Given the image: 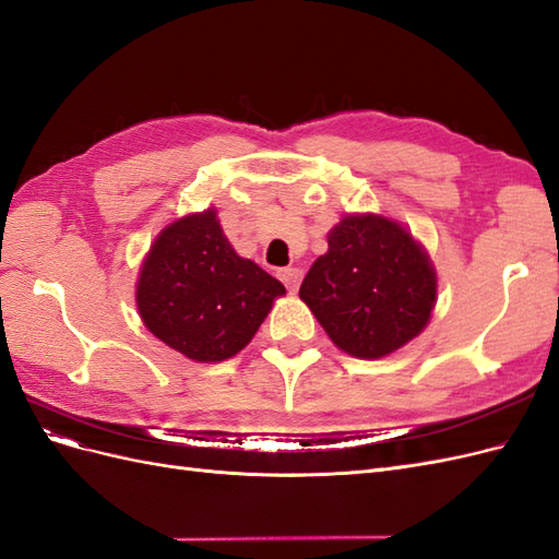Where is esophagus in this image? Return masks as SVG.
<instances>
[{
	"instance_id": "1",
	"label": "esophagus",
	"mask_w": 559,
	"mask_h": 559,
	"mask_svg": "<svg viewBox=\"0 0 559 559\" xmlns=\"http://www.w3.org/2000/svg\"><path fill=\"white\" fill-rule=\"evenodd\" d=\"M280 280L284 282V286L289 292H296L298 289V284H300V280H302V270H298V267H282L280 270Z\"/></svg>"
}]
</instances>
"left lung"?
Returning <instances> with one entry per match:
<instances>
[{"label":"left lung","instance_id":"obj_1","mask_svg":"<svg viewBox=\"0 0 559 559\" xmlns=\"http://www.w3.org/2000/svg\"><path fill=\"white\" fill-rule=\"evenodd\" d=\"M300 298L331 341L359 359H380L427 326L436 273L413 235L384 216H345L329 251L300 284Z\"/></svg>","mask_w":559,"mask_h":559}]
</instances>
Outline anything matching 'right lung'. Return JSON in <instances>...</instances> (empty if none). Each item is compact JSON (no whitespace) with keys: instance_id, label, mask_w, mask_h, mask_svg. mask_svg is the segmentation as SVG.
<instances>
[{"instance_id":"add662e5","label":"right lung","mask_w":559,"mask_h":559,"mask_svg":"<svg viewBox=\"0 0 559 559\" xmlns=\"http://www.w3.org/2000/svg\"><path fill=\"white\" fill-rule=\"evenodd\" d=\"M282 282L235 253L216 212L183 216L151 247L138 282L146 329L193 361H224L263 324Z\"/></svg>"}]
</instances>
